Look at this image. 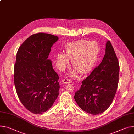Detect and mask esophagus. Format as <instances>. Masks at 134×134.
Segmentation results:
<instances>
[{
    "label": "esophagus",
    "instance_id": "1",
    "mask_svg": "<svg viewBox=\"0 0 134 134\" xmlns=\"http://www.w3.org/2000/svg\"><path fill=\"white\" fill-rule=\"evenodd\" d=\"M62 83L63 84H67V83H71V81L70 80H69L68 78H66V79H64L62 81Z\"/></svg>",
    "mask_w": 134,
    "mask_h": 134
}]
</instances>
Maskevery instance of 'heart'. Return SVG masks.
Here are the masks:
<instances>
[{"label":"heart","mask_w":134,"mask_h":134,"mask_svg":"<svg viewBox=\"0 0 134 134\" xmlns=\"http://www.w3.org/2000/svg\"><path fill=\"white\" fill-rule=\"evenodd\" d=\"M100 46L95 41L81 40L67 45L66 52L57 55V62L60 68H64L72 60V66L80 73L86 74L90 72L94 67L99 57ZM72 76L76 73L72 72Z\"/></svg>","instance_id":"heart-1"}]
</instances>
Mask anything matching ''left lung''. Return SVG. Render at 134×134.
<instances>
[{
  "label": "left lung",
  "instance_id": "left-lung-1",
  "mask_svg": "<svg viewBox=\"0 0 134 134\" xmlns=\"http://www.w3.org/2000/svg\"><path fill=\"white\" fill-rule=\"evenodd\" d=\"M119 69L113 47L107 41L102 62L82 82L81 88L75 92L74 99L82 110L97 115L109 107L116 92Z\"/></svg>",
  "mask_w": 134,
  "mask_h": 134
}]
</instances>
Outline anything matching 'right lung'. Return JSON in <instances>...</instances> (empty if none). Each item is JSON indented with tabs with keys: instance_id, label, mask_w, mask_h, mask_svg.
<instances>
[{
	"instance_id": "add662e5",
	"label": "right lung",
	"mask_w": 134,
	"mask_h": 134,
	"mask_svg": "<svg viewBox=\"0 0 134 134\" xmlns=\"http://www.w3.org/2000/svg\"><path fill=\"white\" fill-rule=\"evenodd\" d=\"M57 36L46 33L30 36L20 46L14 66V84L19 98L28 111L43 114L59 95V76L47 58Z\"/></svg>"
}]
</instances>
